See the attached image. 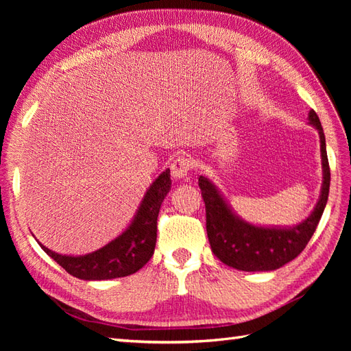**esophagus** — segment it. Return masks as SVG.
Masks as SVG:
<instances>
[{
  "instance_id": "esophagus-1",
  "label": "esophagus",
  "mask_w": 351,
  "mask_h": 351,
  "mask_svg": "<svg viewBox=\"0 0 351 351\" xmlns=\"http://www.w3.org/2000/svg\"><path fill=\"white\" fill-rule=\"evenodd\" d=\"M192 168H193L192 159L186 158V156L177 158L176 161H173L171 167H169V169H171V177L176 178V180L186 178L189 176V173H190V169H192Z\"/></svg>"
}]
</instances>
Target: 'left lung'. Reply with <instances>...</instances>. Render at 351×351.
<instances>
[{
    "label": "left lung",
    "instance_id": "left-lung-1",
    "mask_svg": "<svg viewBox=\"0 0 351 351\" xmlns=\"http://www.w3.org/2000/svg\"><path fill=\"white\" fill-rule=\"evenodd\" d=\"M307 120L319 134L322 186L311 215L295 226H259L243 219L210 178L200 176L199 187L206 208V232L215 256L228 267L246 271H275L299 256L319 224L329 193V164L319 117L313 110Z\"/></svg>",
    "mask_w": 351,
    "mask_h": 351
}]
</instances>
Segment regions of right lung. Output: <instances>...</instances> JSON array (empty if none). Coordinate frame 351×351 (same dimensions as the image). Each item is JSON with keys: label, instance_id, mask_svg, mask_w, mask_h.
<instances>
[{"label": "right lung", "instance_id": "obj_1", "mask_svg": "<svg viewBox=\"0 0 351 351\" xmlns=\"http://www.w3.org/2000/svg\"><path fill=\"white\" fill-rule=\"evenodd\" d=\"M169 190H171V178H169V168H167L146 190L130 224L120 236L98 250L74 256V254L52 252L40 241H38L39 246L60 267L79 280L102 281L132 275L143 268L152 258L156 244L159 208Z\"/></svg>", "mask_w": 351, "mask_h": 351}]
</instances>
